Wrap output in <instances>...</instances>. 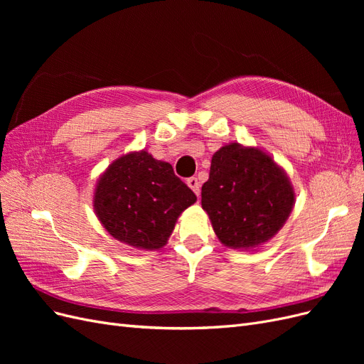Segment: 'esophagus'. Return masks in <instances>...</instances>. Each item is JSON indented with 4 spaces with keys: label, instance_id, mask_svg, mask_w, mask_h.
Instances as JSON below:
<instances>
[{
    "label": "esophagus",
    "instance_id": "34e87169",
    "mask_svg": "<svg viewBox=\"0 0 364 364\" xmlns=\"http://www.w3.org/2000/svg\"><path fill=\"white\" fill-rule=\"evenodd\" d=\"M186 183H188L190 188H191L197 196L200 194V182L197 181V178H190L188 181H186Z\"/></svg>",
    "mask_w": 364,
    "mask_h": 364
}]
</instances>
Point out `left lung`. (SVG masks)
I'll return each instance as SVG.
<instances>
[{"instance_id":"left-lung-1","label":"left lung","mask_w":364,"mask_h":364,"mask_svg":"<svg viewBox=\"0 0 364 364\" xmlns=\"http://www.w3.org/2000/svg\"><path fill=\"white\" fill-rule=\"evenodd\" d=\"M293 203L287 176L264 151L234 142L214 153L202 206L225 246L266 243L289 218Z\"/></svg>"}]
</instances>
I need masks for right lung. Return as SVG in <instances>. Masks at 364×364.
I'll use <instances>...</instances> for the list:
<instances>
[{
    "label": "right lung",
    "instance_id": "obj_1",
    "mask_svg": "<svg viewBox=\"0 0 364 364\" xmlns=\"http://www.w3.org/2000/svg\"><path fill=\"white\" fill-rule=\"evenodd\" d=\"M168 162L147 151L117 159L98 181L94 208L106 230L121 243L159 249L183 209L196 202Z\"/></svg>",
    "mask_w": 364,
    "mask_h": 364
}]
</instances>
